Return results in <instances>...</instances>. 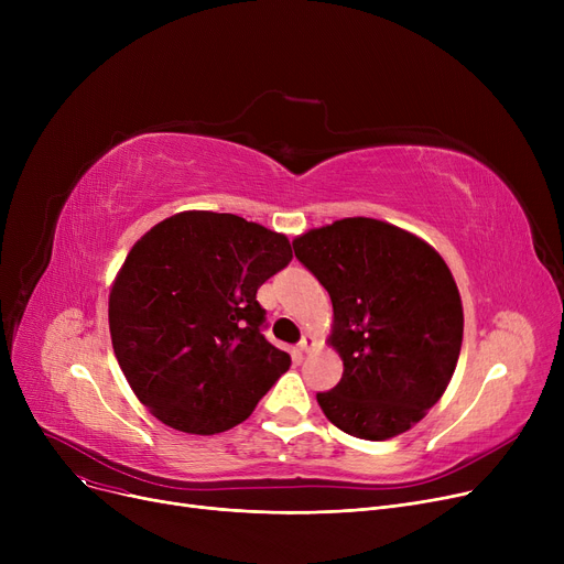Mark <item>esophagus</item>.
Wrapping results in <instances>:
<instances>
[{"label": "esophagus", "mask_w": 564, "mask_h": 564, "mask_svg": "<svg viewBox=\"0 0 564 564\" xmlns=\"http://www.w3.org/2000/svg\"><path fill=\"white\" fill-rule=\"evenodd\" d=\"M313 345H315V338H313V336H308V334H304L297 347H300V351H311V349H313Z\"/></svg>", "instance_id": "esophagus-1"}]
</instances>
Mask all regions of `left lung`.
<instances>
[{
  "mask_svg": "<svg viewBox=\"0 0 564 564\" xmlns=\"http://www.w3.org/2000/svg\"><path fill=\"white\" fill-rule=\"evenodd\" d=\"M292 247L334 304L343 377L317 393L324 416L366 441L406 432L459 359L464 311L448 264L421 237L368 217L313 228Z\"/></svg>",
  "mask_w": 564,
  "mask_h": 564,
  "instance_id": "obj_1",
  "label": "left lung"
}]
</instances>
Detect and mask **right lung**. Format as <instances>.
Here are the masks:
<instances>
[{
    "mask_svg": "<svg viewBox=\"0 0 564 564\" xmlns=\"http://www.w3.org/2000/svg\"><path fill=\"white\" fill-rule=\"evenodd\" d=\"M292 260L288 237L237 215L192 210L148 230L109 292L113 354L143 406L187 434L251 416L290 368L262 336L258 288Z\"/></svg>",
    "mask_w": 564,
    "mask_h": 564,
    "instance_id": "right-lung-1",
    "label": "right lung"
}]
</instances>
